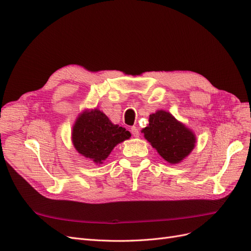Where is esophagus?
<instances>
[{
  "mask_svg": "<svg viewBox=\"0 0 251 251\" xmlns=\"http://www.w3.org/2000/svg\"><path fill=\"white\" fill-rule=\"evenodd\" d=\"M131 133H132V135L134 136V137H139V135H140L139 130L136 126H132L131 127Z\"/></svg>",
  "mask_w": 251,
  "mask_h": 251,
  "instance_id": "34e87169",
  "label": "esophagus"
}]
</instances>
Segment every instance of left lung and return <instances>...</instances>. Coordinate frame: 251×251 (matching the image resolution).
I'll return each instance as SVG.
<instances>
[{"label":"left lung","mask_w":251,"mask_h":251,"mask_svg":"<svg viewBox=\"0 0 251 251\" xmlns=\"http://www.w3.org/2000/svg\"><path fill=\"white\" fill-rule=\"evenodd\" d=\"M141 132L158 154L172 164L181 162L195 148V134L163 110L151 114L149 126Z\"/></svg>","instance_id":"1"}]
</instances>
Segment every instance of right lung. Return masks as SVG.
Returning <instances> with one entry per match:
<instances>
[{"mask_svg": "<svg viewBox=\"0 0 251 251\" xmlns=\"http://www.w3.org/2000/svg\"><path fill=\"white\" fill-rule=\"evenodd\" d=\"M131 137L125 127L111 123L98 109L79 114L72 131V142L80 155L100 164L118 143Z\"/></svg>", "mask_w": 251, "mask_h": 251, "instance_id": "add662e5", "label": "right lung"}]
</instances>
